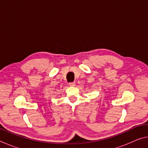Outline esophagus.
<instances>
[{
	"label": "esophagus",
	"mask_w": 148,
	"mask_h": 148,
	"mask_svg": "<svg viewBox=\"0 0 148 148\" xmlns=\"http://www.w3.org/2000/svg\"><path fill=\"white\" fill-rule=\"evenodd\" d=\"M69 86H71V87H74L76 86V83H74V82H71V83L69 84Z\"/></svg>",
	"instance_id": "esophagus-1"
}]
</instances>
